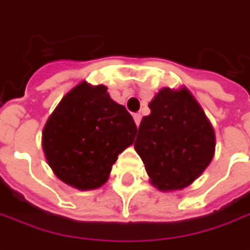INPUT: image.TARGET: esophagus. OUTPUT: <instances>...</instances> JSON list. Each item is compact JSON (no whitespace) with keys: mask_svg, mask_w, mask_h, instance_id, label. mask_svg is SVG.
I'll list each match as a JSON object with an SVG mask.
<instances>
[{"mask_svg":"<svg viewBox=\"0 0 250 250\" xmlns=\"http://www.w3.org/2000/svg\"><path fill=\"white\" fill-rule=\"evenodd\" d=\"M133 120H135V124H136V126H139L140 120H142V115H140V114H133Z\"/></svg>","mask_w":250,"mask_h":250,"instance_id":"obj_1","label":"esophagus"}]
</instances>
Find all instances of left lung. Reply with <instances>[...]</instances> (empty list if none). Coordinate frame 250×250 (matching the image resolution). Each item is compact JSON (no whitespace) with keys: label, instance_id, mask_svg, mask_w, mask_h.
I'll list each match as a JSON object with an SVG mask.
<instances>
[{"label":"left lung","instance_id":"1","mask_svg":"<svg viewBox=\"0 0 250 250\" xmlns=\"http://www.w3.org/2000/svg\"><path fill=\"white\" fill-rule=\"evenodd\" d=\"M135 150L154 187L167 192L189 187L214 156L216 135L188 89L164 87L149 103Z\"/></svg>","mask_w":250,"mask_h":250}]
</instances>
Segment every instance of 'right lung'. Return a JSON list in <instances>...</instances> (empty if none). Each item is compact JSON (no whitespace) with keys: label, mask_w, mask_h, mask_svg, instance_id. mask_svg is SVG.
Here are the masks:
<instances>
[{"label":"right lung","mask_w":250,"mask_h":250,"mask_svg":"<svg viewBox=\"0 0 250 250\" xmlns=\"http://www.w3.org/2000/svg\"><path fill=\"white\" fill-rule=\"evenodd\" d=\"M136 125L107 87L82 82L68 91L47 120L43 150L62 182L81 190L100 188L112 164L133 143Z\"/></svg>","instance_id":"add662e5"}]
</instances>
